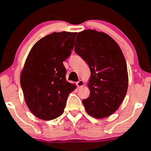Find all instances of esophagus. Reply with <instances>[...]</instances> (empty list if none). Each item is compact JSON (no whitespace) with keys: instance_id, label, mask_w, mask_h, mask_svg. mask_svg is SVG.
<instances>
[{"instance_id":"esophagus-1","label":"esophagus","mask_w":151,"mask_h":151,"mask_svg":"<svg viewBox=\"0 0 151 151\" xmlns=\"http://www.w3.org/2000/svg\"><path fill=\"white\" fill-rule=\"evenodd\" d=\"M83 84H84V83H83V81L82 80H79V81H77V83L78 88H81V87H82L83 86Z\"/></svg>"}]
</instances>
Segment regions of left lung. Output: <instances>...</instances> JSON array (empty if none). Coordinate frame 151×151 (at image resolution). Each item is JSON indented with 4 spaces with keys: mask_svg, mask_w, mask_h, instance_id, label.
Segmentation results:
<instances>
[{
    "mask_svg": "<svg viewBox=\"0 0 151 151\" xmlns=\"http://www.w3.org/2000/svg\"><path fill=\"white\" fill-rule=\"evenodd\" d=\"M74 51L91 70L90 95L82 100L86 111L96 118L108 117L127 91V68L120 48L107 34L87 29L78 34Z\"/></svg>",
    "mask_w": 151,
    "mask_h": 151,
    "instance_id": "left-lung-1",
    "label": "left lung"
}]
</instances>
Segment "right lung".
<instances>
[{
  "instance_id": "right-lung-1",
  "label": "right lung",
  "mask_w": 151,
  "mask_h": 151,
  "mask_svg": "<svg viewBox=\"0 0 151 151\" xmlns=\"http://www.w3.org/2000/svg\"><path fill=\"white\" fill-rule=\"evenodd\" d=\"M75 32H53L37 41L30 50L20 77L25 101L36 117L50 120L64 112L75 85L66 80L63 61L71 55Z\"/></svg>"
}]
</instances>
